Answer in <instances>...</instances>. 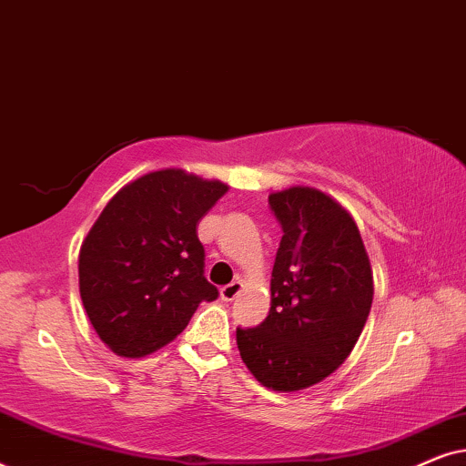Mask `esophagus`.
Here are the masks:
<instances>
[{
  "label": "esophagus",
  "mask_w": 466,
  "mask_h": 466,
  "mask_svg": "<svg viewBox=\"0 0 466 466\" xmlns=\"http://www.w3.org/2000/svg\"><path fill=\"white\" fill-rule=\"evenodd\" d=\"M241 289H244V284H241L239 279H235V282L222 286V289H220V299H222V301H233V299L241 292Z\"/></svg>",
  "instance_id": "34e87169"
}]
</instances>
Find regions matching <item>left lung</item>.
<instances>
[{"mask_svg":"<svg viewBox=\"0 0 466 466\" xmlns=\"http://www.w3.org/2000/svg\"><path fill=\"white\" fill-rule=\"evenodd\" d=\"M282 225L271 273V309L257 329H238V348L257 381L297 392L337 371L365 329L373 271L352 214L311 187L269 195Z\"/></svg>","mask_w":466,"mask_h":466,"instance_id":"8db88e82","label":"left lung"}]
</instances>
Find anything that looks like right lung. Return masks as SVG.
Instances as JSON below:
<instances>
[{
    "label": "right lung",
    "instance_id": "obj_1",
    "mask_svg": "<svg viewBox=\"0 0 466 466\" xmlns=\"http://www.w3.org/2000/svg\"><path fill=\"white\" fill-rule=\"evenodd\" d=\"M228 190L177 167L125 184L82 241L80 297L99 339L125 359L148 356L187 329L218 290L203 276L197 227Z\"/></svg>",
    "mask_w": 466,
    "mask_h": 466
}]
</instances>
